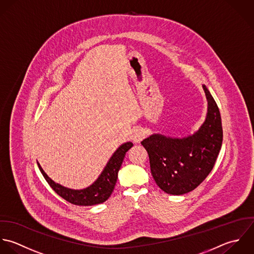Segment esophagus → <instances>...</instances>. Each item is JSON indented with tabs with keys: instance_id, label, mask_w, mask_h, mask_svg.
Segmentation results:
<instances>
[{
	"instance_id": "obj_1",
	"label": "esophagus",
	"mask_w": 254,
	"mask_h": 254,
	"mask_svg": "<svg viewBox=\"0 0 254 254\" xmlns=\"http://www.w3.org/2000/svg\"><path fill=\"white\" fill-rule=\"evenodd\" d=\"M145 136V132L143 131L142 128H135L132 132V140L134 142H139L141 141Z\"/></svg>"
}]
</instances>
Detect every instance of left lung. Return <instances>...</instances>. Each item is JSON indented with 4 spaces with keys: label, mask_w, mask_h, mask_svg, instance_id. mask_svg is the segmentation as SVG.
I'll return each instance as SVG.
<instances>
[{
    "label": "left lung",
    "mask_w": 254,
    "mask_h": 254,
    "mask_svg": "<svg viewBox=\"0 0 254 254\" xmlns=\"http://www.w3.org/2000/svg\"><path fill=\"white\" fill-rule=\"evenodd\" d=\"M203 89L208 113L198 131L184 138L153 134L141 141L157 186L169 194L180 195L196 189L212 171L222 147L220 111L205 85Z\"/></svg>",
    "instance_id": "1"
}]
</instances>
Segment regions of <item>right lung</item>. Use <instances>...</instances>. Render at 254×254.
Masks as SVG:
<instances>
[{
	"label": "right lung",
	"instance_id": "1",
	"mask_svg": "<svg viewBox=\"0 0 254 254\" xmlns=\"http://www.w3.org/2000/svg\"><path fill=\"white\" fill-rule=\"evenodd\" d=\"M132 145V142H126L121 145L109 160L99 178L90 187L83 190H70L56 184L45 174L41 166L37 164L49 186L61 197L74 205L90 206L105 202L110 197L116 186L118 173L123 164L125 155Z\"/></svg>",
	"mask_w": 254,
	"mask_h": 254
}]
</instances>
